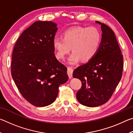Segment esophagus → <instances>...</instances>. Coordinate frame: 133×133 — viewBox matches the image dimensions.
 <instances>
[{"label": "esophagus", "mask_w": 133, "mask_h": 133, "mask_svg": "<svg viewBox=\"0 0 133 133\" xmlns=\"http://www.w3.org/2000/svg\"><path fill=\"white\" fill-rule=\"evenodd\" d=\"M67 75H68L70 78H72L73 77V69L71 67H67Z\"/></svg>", "instance_id": "1"}]
</instances>
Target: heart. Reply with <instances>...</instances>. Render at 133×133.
Returning <instances> with one entry per match:
<instances>
[{
    "mask_svg": "<svg viewBox=\"0 0 133 133\" xmlns=\"http://www.w3.org/2000/svg\"><path fill=\"white\" fill-rule=\"evenodd\" d=\"M102 42V34L95 27L77 26L69 29L62 34V39L55 37L53 47L56 57L63 60L71 50L69 63L75 64L82 60H91L97 53Z\"/></svg>",
    "mask_w": 133,
    "mask_h": 133,
    "instance_id": "obj_1",
    "label": "heart"
}]
</instances>
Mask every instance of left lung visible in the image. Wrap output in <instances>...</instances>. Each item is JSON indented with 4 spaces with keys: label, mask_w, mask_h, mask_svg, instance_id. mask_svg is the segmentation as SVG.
<instances>
[{
    "label": "left lung",
    "mask_w": 133,
    "mask_h": 133,
    "mask_svg": "<svg viewBox=\"0 0 133 133\" xmlns=\"http://www.w3.org/2000/svg\"><path fill=\"white\" fill-rule=\"evenodd\" d=\"M102 42L96 55L87 63L73 71L74 78L82 82L77 92L78 102L85 106L94 107L106 103L111 98L122 77L123 56L113 31L100 22Z\"/></svg>",
    "instance_id": "8db88e82"
}]
</instances>
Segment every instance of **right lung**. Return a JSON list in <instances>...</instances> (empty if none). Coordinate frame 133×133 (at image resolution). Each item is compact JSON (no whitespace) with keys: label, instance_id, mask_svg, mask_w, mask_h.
<instances>
[{"label":"right lung","instance_id":"add662e5","mask_svg":"<svg viewBox=\"0 0 133 133\" xmlns=\"http://www.w3.org/2000/svg\"><path fill=\"white\" fill-rule=\"evenodd\" d=\"M57 30L52 22H35L20 36L13 50V79L22 96L36 107L53 103L60 85L69 79L66 67L54 53Z\"/></svg>","mask_w":133,"mask_h":133}]
</instances>
